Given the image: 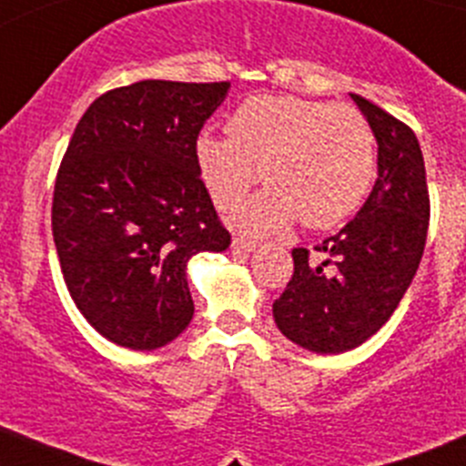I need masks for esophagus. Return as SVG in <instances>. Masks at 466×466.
I'll list each match as a JSON object with an SVG mask.
<instances>
[{
  "mask_svg": "<svg viewBox=\"0 0 466 466\" xmlns=\"http://www.w3.org/2000/svg\"><path fill=\"white\" fill-rule=\"evenodd\" d=\"M256 247H258V242L251 240V238H242V236L233 238V249L236 251H254Z\"/></svg>",
  "mask_w": 466,
  "mask_h": 466,
  "instance_id": "1",
  "label": "esophagus"
}]
</instances>
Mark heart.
Wrapping results in <instances>:
<instances>
[{"label":"heart","instance_id":"heart-1","mask_svg":"<svg viewBox=\"0 0 466 466\" xmlns=\"http://www.w3.org/2000/svg\"><path fill=\"white\" fill-rule=\"evenodd\" d=\"M226 130L228 137L198 135L197 164L221 210L240 206L258 176L269 185L233 215L247 233L279 230L297 217L309 228L339 224L375 178V132L352 105L254 96L230 114Z\"/></svg>","mask_w":466,"mask_h":466}]
</instances>
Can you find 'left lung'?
I'll use <instances>...</instances> for the list:
<instances>
[{"label": "left lung", "instance_id": "left-lung-1", "mask_svg": "<svg viewBox=\"0 0 466 466\" xmlns=\"http://www.w3.org/2000/svg\"><path fill=\"white\" fill-rule=\"evenodd\" d=\"M352 100L378 139V180L352 221L311 251L292 249V272L274 302L286 339L318 354H339L369 340L410 288L428 236L430 197L423 153L410 126L366 97Z\"/></svg>", "mask_w": 466, "mask_h": 466}]
</instances>
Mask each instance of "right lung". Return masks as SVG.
<instances>
[{
	"instance_id": "obj_1",
	"label": "right lung",
	"mask_w": 466,
	"mask_h": 466,
	"mask_svg": "<svg viewBox=\"0 0 466 466\" xmlns=\"http://www.w3.org/2000/svg\"><path fill=\"white\" fill-rule=\"evenodd\" d=\"M228 86L144 79L96 97L75 127L52 236L73 302L112 343L155 350L183 334L189 258L228 249L197 164L198 132Z\"/></svg>"
}]
</instances>
